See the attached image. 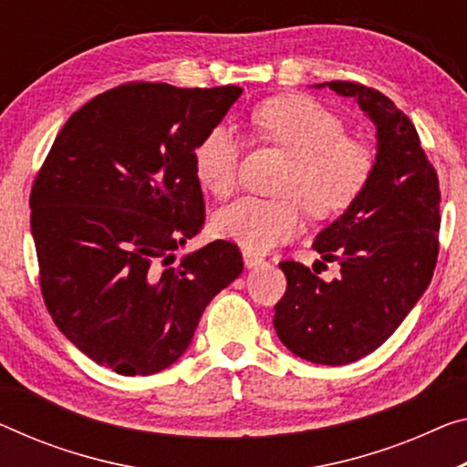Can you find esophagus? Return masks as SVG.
I'll return each mask as SVG.
<instances>
[{
    "instance_id": "esophagus-1",
    "label": "esophagus",
    "mask_w": 467,
    "mask_h": 467,
    "mask_svg": "<svg viewBox=\"0 0 467 467\" xmlns=\"http://www.w3.org/2000/svg\"><path fill=\"white\" fill-rule=\"evenodd\" d=\"M242 258H244V265H246L248 269L258 267V265L263 263V258L254 253H250V250H242Z\"/></svg>"
}]
</instances>
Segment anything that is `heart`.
I'll return each instance as SVG.
<instances>
[{"instance_id":"b5f03b06","label":"heart","mask_w":467,"mask_h":467,"mask_svg":"<svg viewBox=\"0 0 467 467\" xmlns=\"http://www.w3.org/2000/svg\"><path fill=\"white\" fill-rule=\"evenodd\" d=\"M265 138L292 156L284 192L294 196L263 200L244 196L214 214V232L250 253H267L292 240L305 223V206L329 217L358 198L374 171V154L347 138V127L326 106L305 96L279 98L253 117ZM242 141L229 127H214L193 150V169L206 190L227 196L238 179Z\"/></svg>"}]
</instances>
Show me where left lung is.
<instances>
[{
  "instance_id": "obj_1",
  "label": "left lung",
  "mask_w": 467,
  "mask_h": 467,
  "mask_svg": "<svg viewBox=\"0 0 467 467\" xmlns=\"http://www.w3.org/2000/svg\"><path fill=\"white\" fill-rule=\"evenodd\" d=\"M315 88L353 98L368 114L376 125V161L358 198L313 242L324 261H338L340 275L324 282L305 265L279 263L288 288L274 326L296 357L347 365L389 340L430 285L441 190L418 131L390 98L350 81Z\"/></svg>"
}]
</instances>
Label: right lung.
I'll return each mask as SVG.
<instances>
[{
    "label": "right lung",
    "instance_id": "obj_1",
    "mask_svg": "<svg viewBox=\"0 0 467 467\" xmlns=\"http://www.w3.org/2000/svg\"><path fill=\"white\" fill-rule=\"evenodd\" d=\"M242 96L235 85L127 83L67 120L31 192V234L46 306L60 332L120 376L173 365L206 305L242 274L214 240L173 265L200 232L193 150Z\"/></svg>",
    "mask_w": 467,
    "mask_h": 467
}]
</instances>
